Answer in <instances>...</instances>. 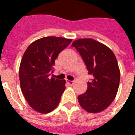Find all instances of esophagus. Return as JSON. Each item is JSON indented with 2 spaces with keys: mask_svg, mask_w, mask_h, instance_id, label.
<instances>
[{
  "mask_svg": "<svg viewBox=\"0 0 135 135\" xmlns=\"http://www.w3.org/2000/svg\"><path fill=\"white\" fill-rule=\"evenodd\" d=\"M66 83H67L69 85H70V86H71V85H74L73 81H70V80H66Z\"/></svg>",
  "mask_w": 135,
  "mask_h": 135,
  "instance_id": "1",
  "label": "esophagus"
}]
</instances>
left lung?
I'll return each instance as SVG.
<instances>
[{"instance_id":"obj_1","label":"left lung","mask_w":135,"mask_h":135,"mask_svg":"<svg viewBox=\"0 0 135 135\" xmlns=\"http://www.w3.org/2000/svg\"><path fill=\"white\" fill-rule=\"evenodd\" d=\"M78 50L93 79L88 90L78 96L82 108L89 113L101 112L116 98L120 81V70L113 51L93 39H79L71 44Z\"/></svg>"}]
</instances>
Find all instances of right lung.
<instances>
[{
  "label": "right lung",
  "instance_id": "add662e5",
  "mask_svg": "<svg viewBox=\"0 0 135 135\" xmlns=\"http://www.w3.org/2000/svg\"><path fill=\"white\" fill-rule=\"evenodd\" d=\"M71 39L45 37L32 42L23 55L19 66L22 93L30 107L41 113L54 110L64 92L65 80L50 77L55 60Z\"/></svg>",
  "mask_w": 135,
  "mask_h": 135
}]
</instances>
